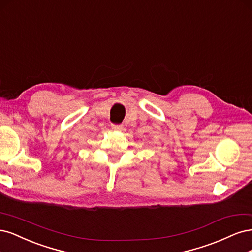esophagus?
<instances>
[{"instance_id":"34e87169","label":"esophagus","mask_w":252,"mask_h":252,"mask_svg":"<svg viewBox=\"0 0 252 252\" xmlns=\"http://www.w3.org/2000/svg\"><path fill=\"white\" fill-rule=\"evenodd\" d=\"M123 127H124V126H121V125H112V128L114 129V131H121Z\"/></svg>"}]
</instances>
